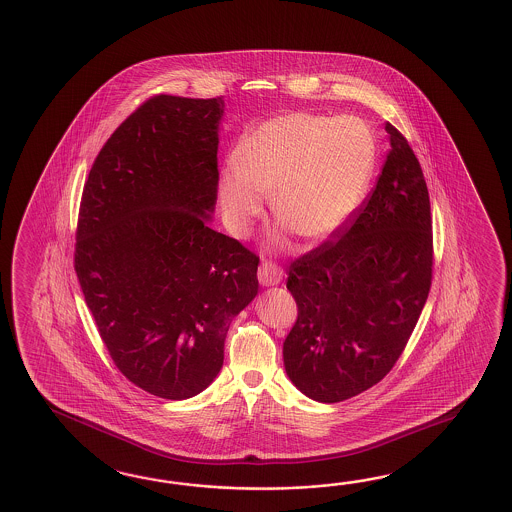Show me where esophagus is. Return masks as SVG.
<instances>
[{
    "instance_id": "esophagus-1",
    "label": "esophagus",
    "mask_w": 512,
    "mask_h": 512,
    "mask_svg": "<svg viewBox=\"0 0 512 512\" xmlns=\"http://www.w3.org/2000/svg\"><path fill=\"white\" fill-rule=\"evenodd\" d=\"M282 269H280V265H276L274 262H265L260 265V269H258V280H260V284L265 287L269 286H278L280 282H282Z\"/></svg>"
}]
</instances>
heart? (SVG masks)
<instances>
[{"instance_id": "heart-1", "label": "heart", "mask_w": 512, "mask_h": 512, "mask_svg": "<svg viewBox=\"0 0 512 512\" xmlns=\"http://www.w3.org/2000/svg\"><path fill=\"white\" fill-rule=\"evenodd\" d=\"M234 158L236 166L219 179L228 228L247 234L271 191L274 215L300 238L317 241L335 234L363 201L376 138L356 116L291 112L243 136Z\"/></svg>"}]
</instances>
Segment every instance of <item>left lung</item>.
Segmentation results:
<instances>
[{"mask_svg":"<svg viewBox=\"0 0 512 512\" xmlns=\"http://www.w3.org/2000/svg\"><path fill=\"white\" fill-rule=\"evenodd\" d=\"M391 149L376 188L350 225L291 263L298 317L284 341L289 380L335 404L383 380L415 330L433 267L431 208L422 167L385 123Z\"/></svg>","mask_w":512,"mask_h":512,"instance_id":"1","label":"left lung"}]
</instances>
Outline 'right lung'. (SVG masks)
Masks as SVG:
<instances>
[{
  "mask_svg": "<svg viewBox=\"0 0 512 512\" xmlns=\"http://www.w3.org/2000/svg\"><path fill=\"white\" fill-rule=\"evenodd\" d=\"M223 97L155 96L99 151L84 184L75 273L121 374L186 400L217 378L260 258L208 226Z\"/></svg>",
  "mask_w": 512,
  "mask_h": 512,
  "instance_id": "obj_1",
  "label": "right lung"
}]
</instances>
